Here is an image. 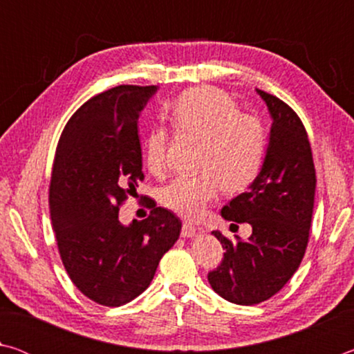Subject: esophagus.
I'll use <instances>...</instances> for the list:
<instances>
[{"label": "esophagus", "mask_w": 354, "mask_h": 354, "mask_svg": "<svg viewBox=\"0 0 354 354\" xmlns=\"http://www.w3.org/2000/svg\"><path fill=\"white\" fill-rule=\"evenodd\" d=\"M195 234H196V227L194 225L183 223V230H181V236L183 237H194Z\"/></svg>", "instance_id": "esophagus-1"}]
</instances>
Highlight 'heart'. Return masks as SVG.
<instances>
[{"label": "heart", "instance_id": "1", "mask_svg": "<svg viewBox=\"0 0 354 354\" xmlns=\"http://www.w3.org/2000/svg\"><path fill=\"white\" fill-rule=\"evenodd\" d=\"M169 115L176 133L201 139L196 162L201 173L167 184L159 194L164 207L198 220L220 189L239 194L259 176L267 156V128L254 113L239 111L231 95L212 86L189 88L170 104ZM167 143L162 127L149 129L143 140V160L153 175L167 169Z\"/></svg>", "mask_w": 354, "mask_h": 354}]
</instances>
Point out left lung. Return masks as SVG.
<instances>
[{"instance_id": "1", "label": "left lung", "mask_w": 354, "mask_h": 354, "mask_svg": "<svg viewBox=\"0 0 354 354\" xmlns=\"http://www.w3.org/2000/svg\"><path fill=\"white\" fill-rule=\"evenodd\" d=\"M256 92L273 120L266 162L248 190L221 209L225 220L248 223L253 232L248 241L236 236L232 242L214 231L226 251L207 274L221 298L242 306L273 297L298 270L309 241L317 183L301 120L284 101L259 88Z\"/></svg>"}]
</instances>
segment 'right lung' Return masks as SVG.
I'll use <instances>...</instances> for the list:
<instances>
[{
  "mask_svg": "<svg viewBox=\"0 0 354 354\" xmlns=\"http://www.w3.org/2000/svg\"><path fill=\"white\" fill-rule=\"evenodd\" d=\"M156 86H118L97 95L65 124L50 183V214L70 279L103 306L139 297L178 241L181 220L151 207L122 225L118 211L143 179L137 122Z\"/></svg>",
  "mask_w": 354,
  "mask_h": 354,
  "instance_id": "add662e5",
  "label": "right lung"
}]
</instances>
